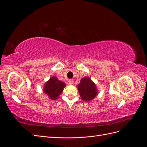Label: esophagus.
I'll use <instances>...</instances> for the list:
<instances>
[{
  "mask_svg": "<svg viewBox=\"0 0 147 147\" xmlns=\"http://www.w3.org/2000/svg\"><path fill=\"white\" fill-rule=\"evenodd\" d=\"M69 84H72L73 83H74V80L72 79H70V80H69Z\"/></svg>",
  "mask_w": 147,
  "mask_h": 147,
  "instance_id": "esophagus-1",
  "label": "esophagus"
}]
</instances>
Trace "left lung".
Returning a JSON list of instances; mask_svg holds the SVG:
<instances>
[{
	"label": "left lung",
	"instance_id": "left-lung-1",
	"mask_svg": "<svg viewBox=\"0 0 147 147\" xmlns=\"http://www.w3.org/2000/svg\"><path fill=\"white\" fill-rule=\"evenodd\" d=\"M77 87L81 98L84 101H90L98 94L95 83L88 77L83 78Z\"/></svg>",
	"mask_w": 147,
	"mask_h": 147
}]
</instances>
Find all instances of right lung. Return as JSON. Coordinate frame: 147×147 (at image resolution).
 <instances>
[{
    "mask_svg": "<svg viewBox=\"0 0 147 147\" xmlns=\"http://www.w3.org/2000/svg\"><path fill=\"white\" fill-rule=\"evenodd\" d=\"M65 84L59 80L56 77L53 76L45 84L43 88V92L48 96L51 100H56L63 91Z\"/></svg>",
    "mask_w": 147,
    "mask_h": 147,
    "instance_id": "right-lung-1",
    "label": "right lung"
}]
</instances>
